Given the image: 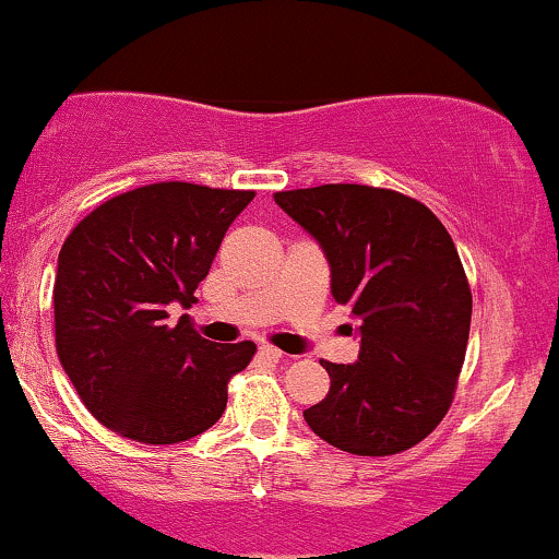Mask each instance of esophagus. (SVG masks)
I'll list each match as a JSON object with an SVG mask.
<instances>
[{"label": "esophagus", "mask_w": 559, "mask_h": 559, "mask_svg": "<svg viewBox=\"0 0 559 559\" xmlns=\"http://www.w3.org/2000/svg\"><path fill=\"white\" fill-rule=\"evenodd\" d=\"M259 358L277 364V360H282V350H277V347H272V345H259Z\"/></svg>", "instance_id": "esophagus-1"}]
</instances>
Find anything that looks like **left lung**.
Instances as JSON below:
<instances>
[{"instance_id": "left-lung-1", "label": "left lung", "mask_w": 559, "mask_h": 559, "mask_svg": "<svg viewBox=\"0 0 559 559\" xmlns=\"http://www.w3.org/2000/svg\"><path fill=\"white\" fill-rule=\"evenodd\" d=\"M274 201L319 242L332 298L360 334L356 364L321 360L330 392L304 411L306 424L353 455L413 448L450 411L468 345L471 287L450 233L424 203L384 188L337 182Z\"/></svg>"}]
</instances>
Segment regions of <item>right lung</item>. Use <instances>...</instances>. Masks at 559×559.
I'll list each match as a JSON object with an SVG mask.
<instances>
[{
  "instance_id": "add662e5",
  "label": "right lung",
  "mask_w": 559,
  "mask_h": 559,
  "mask_svg": "<svg viewBox=\"0 0 559 559\" xmlns=\"http://www.w3.org/2000/svg\"><path fill=\"white\" fill-rule=\"evenodd\" d=\"M253 190L156 182L96 206L64 240L55 280L57 356L96 421L143 444L199 437L227 408V382L255 345H216L190 308Z\"/></svg>"
}]
</instances>
